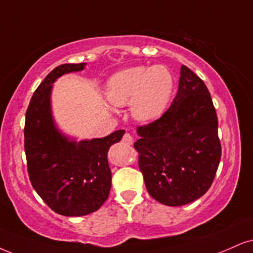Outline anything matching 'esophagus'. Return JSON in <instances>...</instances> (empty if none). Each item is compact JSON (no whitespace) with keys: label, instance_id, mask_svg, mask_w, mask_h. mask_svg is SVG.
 Listing matches in <instances>:
<instances>
[{"label":"esophagus","instance_id":"obj_1","mask_svg":"<svg viewBox=\"0 0 253 253\" xmlns=\"http://www.w3.org/2000/svg\"><path fill=\"white\" fill-rule=\"evenodd\" d=\"M122 142H123L126 145H132V143H133L132 136L130 135V133H127V132L124 133L123 138H122Z\"/></svg>","mask_w":253,"mask_h":253}]
</instances>
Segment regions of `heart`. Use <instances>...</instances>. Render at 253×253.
<instances>
[{
    "label": "heart",
    "instance_id": "obj_1",
    "mask_svg": "<svg viewBox=\"0 0 253 253\" xmlns=\"http://www.w3.org/2000/svg\"><path fill=\"white\" fill-rule=\"evenodd\" d=\"M173 88L172 74L164 65L132 67L112 75L107 84V98L115 107L130 104L135 120L152 122L167 110Z\"/></svg>",
    "mask_w": 253,
    "mask_h": 253
}]
</instances>
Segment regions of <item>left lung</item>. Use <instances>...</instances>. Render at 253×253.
<instances>
[{
  "instance_id": "1",
  "label": "left lung",
  "mask_w": 253,
  "mask_h": 253,
  "mask_svg": "<svg viewBox=\"0 0 253 253\" xmlns=\"http://www.w3.org/2000/svg\"><path fill=\"white\" fill-rule=\"evenodd\" d=\"M137 133L133 146L152 198L180 207L210 189L222 156L217 114L207 85L188 67L180 68L170 108L158 120L137 127Z\"/></svg>"
}]
</instances>
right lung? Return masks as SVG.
Masks as SVG:
<instances>
[{
    "label": "right lung",
    "instance_id": "1",
    "mask_svg": "<svg viewBox=\"0 0 253 253\" xmlns=\"http://www.w3.org/2000/svg\"><path fill=\"white\" fill-rule=\"evenodd\" d=\"M86 63L62 64L51 71L30 99L24 124V151L31 185L56 213L79 217L92 213L109 197L111 170L107 154L124 130L103 138L76 142L60 132L52 120V83L81 71Z\"/></svg>",
    "mask_w": 253,
    "mask_h": 253
}]
</instances>
